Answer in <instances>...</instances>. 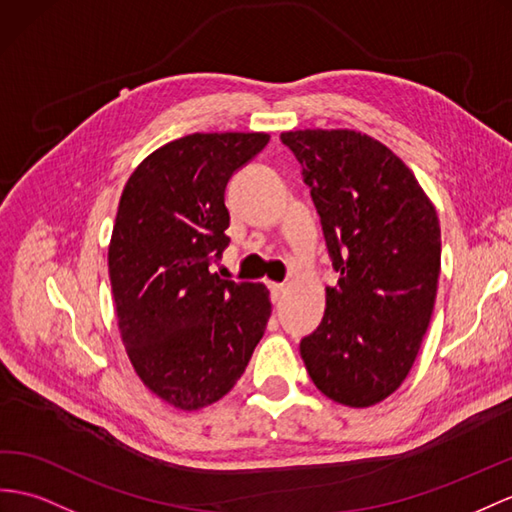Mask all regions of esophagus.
<instances>
[{
  "label": "esophagus",
  "instance_id": "obj_1",
  "mask_svg": "<svg viewBox=\"0 0 512 512\" xmlns=\"http://www.w3.org/2000/svg\"><path fill=\"white\" fill-rule=\"evenodd\" d=\"M269 291H271V302L276 304L282 299L284 295V284H278V282H269Z\"/></svg>",
  "mask_w": 512,
  "mask_h": 512
}]
</instances>
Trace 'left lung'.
I'll use <instances>...</instances> for the list:
<instances>
[{
    "label": "left lung",
    "instance_id": "obj_1",
    "mask_svg": "<svg viewBox=\"0 0 512 512\" xmlns=\"http://www.w3.org/2000/svg\"><path fill=\"white\" fill-rule=\"evenodd\" d=\"M302 165L334 271L319 328L299 343L317 389L367 408L400 389L430 326L439 217L389 147L356 130L280 134Z\"/></svg>",
    "mask_w": 512,
    "mask_h": 512
}]
</instances>
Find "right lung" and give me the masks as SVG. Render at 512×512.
Instances as JSON below:
<instances>
[{
    "mask_svg": "<svg viewBox=\"0 0 512 512\" xmlns=\"http://www.w3.org/2000/svg\"><path fill=\"white\" fill-rule=\"evenodd\" d=\"M267 143L265 132L182 136L119 199L108 273L121 341L147 389L180 410L221 400L267 328V286L210 271L230 243L228 180Z\"/></svg>",
    "mask_w": 512,
    "mask_h": 512,
    "instance_id": "right-lung-1",
    "label": "right lung"
}]
</instances>
